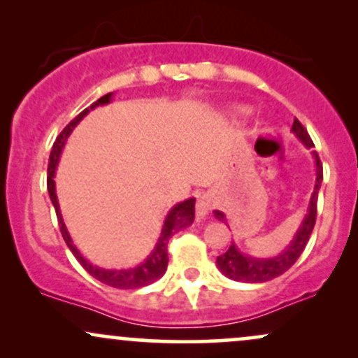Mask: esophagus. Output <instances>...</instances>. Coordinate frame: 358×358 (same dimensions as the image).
I'll list each match as a JSON object with an SVG mask.
<instances>
[{
	"label": "esophagus",
	"instance_id": "obj_1",
	"mask_svg": "<svg viewBox=\"0 0 358 358\" xmlns=\"http://www.w3.org/2000/svg\"><path fill=\"white\" fill-rule=\"evenodd\" d=\"M213 207V199L210 195H202L196 200V217L199 219H205L208 215V212L212 210Z\"/></svg>",
	"mask_w": 358,
	"mask_h": 358
}]
</instances>
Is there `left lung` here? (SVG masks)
Wrapping results in <instances>:
<instances>
[{
    "mask_svg": "<svg viewBox=\"0 0 358 358\" xmlns=\"http://www.w3.org/2000/svg\"><path fill=\"white\" fill-rule=\"evenodd\" d=\"M291 131H293L294 136H296L299 141L308 148V150L313 148V141H311L310 134H308V131L303 127V124L298 121V119H294ZM313 158H315V166H316L315 188H313V193H311L310 203H308L305 219H303L301 225H299V229L296 231V234H294L293 241L289 242V245H287L281 254H278V256L264 259V257H252V256H248V254H242L241 250L237 249V245L232 242L231 248L217 257V268H219L222 274H225L227 278L234 279V281H241V282H266V281H271V279L281 276L282 273H286V271L298 261V257L301 256V252L306 248L308 241H310L311 232H313L315 220H316V202H318V192L323 182V166L316 151H313ZM213 215H215V219H219L227 224L224 212L213 210Z\"/></svg>",
    "mask_w": 358,
    "mask_h": 358,
    "instance_id": "obj_1",
    "label": "left lung"
}]
</instances>
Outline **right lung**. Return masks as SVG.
<instances>
[{"instance_id": "right-lung-1", "label": "right lung", "mask_w": 358, "mask_h": 358, "mask_svg": "<svg viewBox=\"0 0 358 358\" xmlns=\"http://www.w3.org/2000/svg\"><path fill=\"white\" fill-rule=\"evenodd\" d=\"M110 101H113V92L102 96L101 99H97L92 106H90V108L82 110L79 116H77L76 119H72V121L64 127V131H62V133L59 134V138L55 139V143H53V148H52L50 162H48L47 187H48V195H50L53 207H55L57 219H59L62 237H64L65 244H67L69 249L72 250V254L76 256L77 261L82 264V268L87 271L90 276H94L97 281L104 282V285H108V286L117 287V289H136V287L148 286V285H151V282L158 281V279L165 274L166 266H168V241H170L178 231H182V229L192 225L193 219H195V199L183 200V202L176 203L175 207L168 212L166 219H165V222H163L162 234H159L158 241H156V244H155V249L151 250V254L145 259V261L139 262V264L134 266V268L104 269V268H99V266L90 264L87 259L82 256L80 250L73 245L71 234H69L67 227H65V224H64V217H62L59 199H57L55 180H53V176H55L62 150H64L65 143H67V138L71 136L73 127H76L82 121V119L87 116L89 110L96 109L97 106L109 104Z\"/></svg>"}]
</instances>
